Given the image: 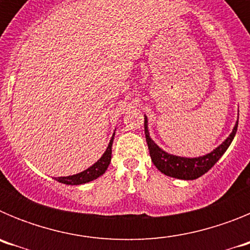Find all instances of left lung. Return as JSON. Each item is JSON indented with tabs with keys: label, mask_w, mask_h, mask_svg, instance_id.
<instances>
[{
	"label": "left lung",
	"mask_w": 250,
	"mask_h": 250,
	"mask_svg": "<svg viewBox=\"0 0 250 250\" xmlns=\"http://www.w3.org/2000/svg\"><path fill=\"white\" fill-rule=\"evenodd\" d=\"M238 118H239V111H238ZM144 119L145 138H146L151 161L163 174H165L167 176H171V178L182 179V180H194V179H198L204 175L208 170H210L215 165L216 161L222 158L223 154L227 151V149L233 141L234 136L237 134L238 129L237 120L228 138L225 139L219 146L215 147L213 151L208 152L203 156H196V158H185V156L173 155V154H169V152L161 149L155 141L150 138L146 115H144Z\"/></svg>",
	"instance_id": "left-lung-1"
}]
</instances>
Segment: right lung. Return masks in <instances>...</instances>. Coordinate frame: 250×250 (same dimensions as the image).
I'll list each match as a JSON object with an SVG mask.
<instances>
[{"label": "right lung", "mask_w": 250, "mask_h": 250, "mask_svg": "<svg viewBox=\"0 0 250 250\" xmlns=\"http://www.w3.org/2000/svg\"><path fill=\"white\" fill-rule=\"evenodd\" d=\"M114 136L115 132L112 134L109 145L106 147L103 156H101L95 164H92L91 167H87V169L83 170V171H81V173H77L74 174V175L68 176H59V178H55V180L66 185H81L92 182V180H95V179H98L99 176L103 175L106 171V169H107V167L110 165V161H111V147L112 141H114Z\"/></svg>", "instance_id": "1"}]
</instances>
